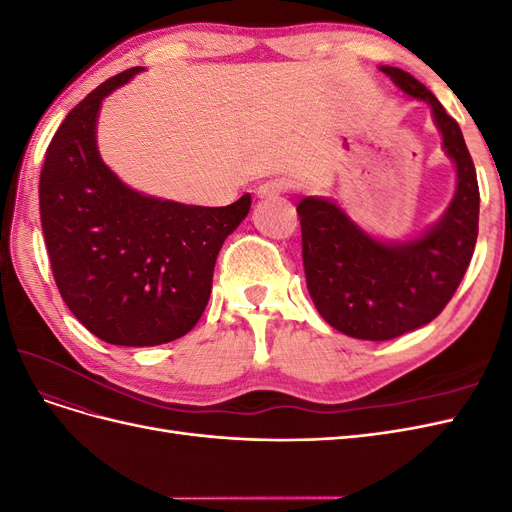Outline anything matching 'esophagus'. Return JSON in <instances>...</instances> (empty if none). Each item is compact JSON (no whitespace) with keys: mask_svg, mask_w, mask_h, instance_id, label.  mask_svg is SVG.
<instances>
[{"mask_svg":"<svg viewBox=\"0 0 512 512\" xmlns=\"http://www.w3.org/2000/svg\"><path fill=\"white\" fill-rule=\"evenodd\" d=\"M286 190H288V183L284 179H269V181L258 185L256 194H258V198L271 200V198H277L280 194H284Z\"/></svg>","mask_w":512,"mask_h":512,"instance_id":"34e87169","label":"esophagus"}]
</instances>
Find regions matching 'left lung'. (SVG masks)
<instances>
[{"mask_svg":"<svg viewBox=\"0 0 512 512\" xmlns=\"http://www.w3.org/2000/svg\"><path fill=\"white\" fill-rule=\"evenodd\" d=\"M380 70L414 100L429 104L442 147L455 162L457 188L442 218L412 241L371 237L348 213L322 196L297 207L309 297L339 333L386 342L436 318L453 299L478 237V181L459 123L412 74Z\"/></svg>","mask_w":512,"mask_h":512,"instance_id":"obj_1","label":"left lung"}]
</instances>
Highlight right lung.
<instances>
[{
  "label": "right lung",
  "mask_w": 512,
  "mask_h": 512,
  "mask_svg": "<svg viewBox=\"0 0 512 512\" xmlns=\"http://www.w3.org/2000/svg\"><path fill=\"white\" fill-rule=\"evenodd\" d=\"M145 68L76 104L46 149L40 220L55 284L87 331L115 346H160L203 316L224 239L252 207H196L132 190L98 151L102 100Z\"/></svg>",
  "instance_id": "obj_1"
}]
</instances>
